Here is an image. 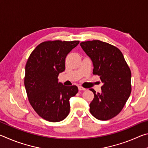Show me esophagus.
<instances>
[{"mask_svg": "<svg viewBox=\"0 0 148 148\" xmlns=\"http://www.w3.org/2000/svg\"><path fill=\"white\" fill-rule=\"evenodd\" d=\"M78 89L79 90V91H86V88H84V87H82V86H79Z\"/></svg>", "mask_w": 148, "mask_h": 148, "instance_id": "1", "label": "esophagus"}]
</instances>
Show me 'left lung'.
<instances>
[{"mask_svg":"<svg viewBox=\"0 0 148 148\" xmlns=\"http://www.w3.org/2000/svg\"><path fill=\"white\" fill-rule=\"evenodd\" d=\"M93 65V74L100 76L103 85L101 92L94 93L89 111L95 118L108 120L121 111L131 92V72L121 51L100 40L80 43Z\"/></svg>","mask_w":148,"mask_h":148,"instance_id":"obj_1","label":"left lung"}]
</instances>
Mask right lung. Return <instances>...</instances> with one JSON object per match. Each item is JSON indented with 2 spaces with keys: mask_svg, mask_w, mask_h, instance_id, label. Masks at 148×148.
I'll list each match as a JSON object with an SVG mask.
<instances>
[{
  "mask_svg": "<svg viewBox=\"0 0 148 148\" xmlns=\"http://www.w3.org/2000/svg\"><path fill=\"white\" fill-rule=\"evenodd\" d=\"M79 41L42 42L35 48L25 66V87L30 104L42 118L51 122L64 119L69 100L78 92L76 86H65L58 76L65 70V58Z\"/></svg>",
  "mask_w": 148,
  "mask_h": 148,
  "instance_id": "1",
  "label": "right lung"
}]
</instances>
